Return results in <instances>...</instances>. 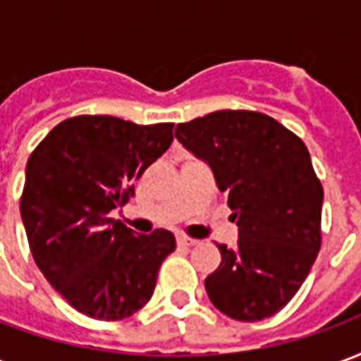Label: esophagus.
<instances>
[{
	"mask_svg": "<svg viewBox=\"0 0 361 361\" xmlns=\"http://www.w3.org/2000/svg\"><path fill=\"white\" fill-rule=\"evenodd\" d=\"M178 243H180V245H185V247H191V245H197L199 240H195V238H189V235H178Z\"/></svg>",
	"mask_w": 361,
	"mask_h": 361,
	"instance_id": "1",
	"label": "esophagus"
}]
</instances>
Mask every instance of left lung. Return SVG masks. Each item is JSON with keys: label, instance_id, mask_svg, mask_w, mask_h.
<instances>
[{"label": "left lung", "instance_id": "left-lung-1", "mask_svg": "<svg viewBox=\"0 0 361 361\" xmlns=\"http://www.w3.org/2000/svg\"><path fill=\"white\" fill-rule=\"evenodd\" d=\"M176 139L211 166L240 230L234 250L219 245L222 261L204 279L207 294L235 321L272 317L321 250L323 185L310 150L276 119L250 110L178 123Z\"/></svg>", "mask_w": 361, "mask_h": 361}]
</instances>
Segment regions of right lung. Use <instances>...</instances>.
<instances>
[{
    "instance_id": "right-lung-1",
    "label": "right lung",
    "mask_w": 361,
    "mask_h": 361,
    "mask_svg": "<svg viewBox=\"0 0 361 361\" xmlns=\"http://www.w3.org/2000/svg\"><path fill=\"white\" fill-rule=\"evenodd\" d=\"M172 129L75 116L28 157L20 219L30 253L51 286L89 317L119 321L145 307L162 261L176 250L168 230L135 234L111 219L172 145Z\"/></svg>"
}]
</instances>
